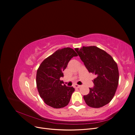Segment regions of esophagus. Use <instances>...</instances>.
<instances>
[{"instance_id": "1", "label": "esophagus", "mask_w": 135, "mask_h": 135, "mask_svg": "<svg viewBox=\"0 0 135 135\" xmlns=\"http://www.w3.org/2000/svg\"><path fill=\"white\" fill-rule=\"evenodd\" d=\"M74 87H75V88H80V85H78V84H75L74 85Z\"/></svg>"}]
</instances>
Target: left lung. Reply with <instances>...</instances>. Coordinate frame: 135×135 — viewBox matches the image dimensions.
Instances as JSON below:
<instances>
[{"mask_svg":"<svg viewBox=\"0 0 135 135\" xmlns=\"http://www.w3.org/2000/svg\"><path fill=\"white\" fill-rule=\"evenodd\" d=\"M89 73L95 74L94 87L83 96L85 103L94 108L109 103L115 95L119 82V71L112 57L96 46L75 48Z\"/></svg>","mask_w":135,"mask_h":135,"instance_id":"8db88e82","label":"left lung"}]
</instances>
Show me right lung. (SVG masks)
Segmentation results:
<instances>
[{
  "instance_id": "1",
  "label": "right lung",
  "mask_w": 135,
  "mask_h": 135,
  "mask_svg": "<svg viewBox=\"0 0 135 135\" xmlns=\"http://www.w3.org/2000/svg\"><path fill=\"white\" fill-rule=\"evenodd\" d=\"M77 56L73 49L64 48L57 50L40 65L36 72V86L40 97L47 105L59 109L68 105L75 89L67 87L60 78L64 76L62 71L69 61Z\"/></svg>"
}]
</instances>
